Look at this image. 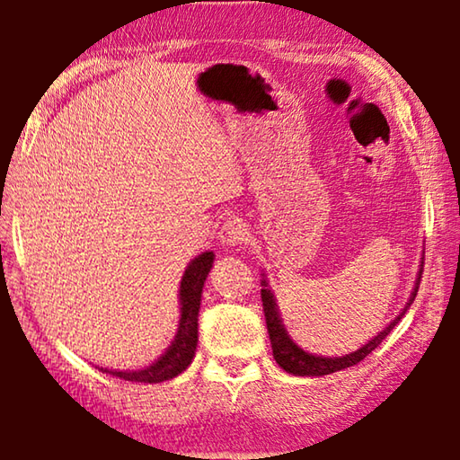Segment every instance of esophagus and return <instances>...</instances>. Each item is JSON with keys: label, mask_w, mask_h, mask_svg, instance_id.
Here are the masks:
<instances>
[{"label": "esophagus", "mask_w": 460, "mask_h": 460, "mask_svg": "<svg viewBox=\"0 0 460 460\" xmlns=\"http://www.w3.org/2000/svg\"><path fill=\"white\" fill-rule=\"evenodd\" d=\"M247 237H249V231L245 227V223L239 219H229L227 223H223V227L219 231V241L227 247L243 245Z\"/></svg>", "instance_id": "esophagus-1"}]
</instances>
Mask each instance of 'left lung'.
Listing matches in <instances>:
<instances>
[{"instance_id": "left-lung-1", "label": "left lung", "mask_w": 460, "mask_h": 460, "mask_svg": "<svg viewBox=\"0 0 460 460\" xmlns=\"http://www.w3.org/2000/svg\"><path fill=\"white\" fill-rule=\"evenodd\" d=\"M420 279H422V270H420V274L416 278V286H414V292H411V296H410L408 306L416 298L418 288H420ZM261 286H263L261 288L263 313H266V324H268V332H270V341H271V351H274V359H276L279 367H282L288 373H292V376H305V377L306 376L308 377L329 376V373L353 367V365L363 361L365 357H367L373 351V349H377L381 345V341L387 337L389 331H392L394 326L400 323V318L406 314V310H408V306L403 308V313H400L395 321L389 323L385 329L377 334V337H373L367 342V345L357 349L355 353L345 355V357H316V355H310L306 351H302V349L296 345V342L290 337H288V332L282 326V321H279L274 294L270 292L266 279H261Z\"/></svg>"}]
</instances>
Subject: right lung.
<instances>
[{
    "instance_id": "obj_1",
    "label": "right lung",
    "mask_w": 460,
    "mask_h": 460,
    "mask_svg": "<svg viewBox=\"0 0 460 460\" xmlns=\"http://www.w3.org/2000/svg\"><path fill=\"white\" fill-rule=\"evenodd\" d=\"M213 252H205L199 258H194L189 263V268H186L181 282V324H178V332L172 345L168 347V351L158 361L139 371H113L103 367H101V371L126 381L160 384V381L176 377L178 373L189 367L194 359V351H197L199 342V308L202 286H205L208 271L213 268Z\"/></svg>"
}]
</instances>
